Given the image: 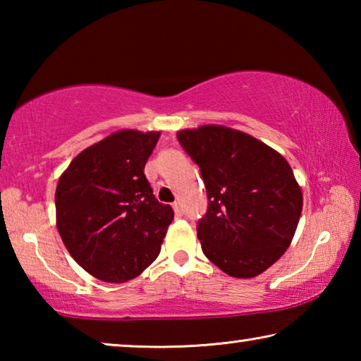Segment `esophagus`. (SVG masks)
<instances>
[{
    "label": "esophagus",
    "instance_id": "esophagus-1",
    "mask_svg": "<svg viewBox=\"0 0 361 361\" xmlns=\"http://www.w3.org/2000/svg\"><path fill=\"white\" fill-rule=\"evenodd\" d=\"M173 212H175L176 216H181L183 215V207H181L180 202H175L173 204Z\"/></svg>",
    "mask_w": 361,
    "mask_h": 361
}]
</instances>
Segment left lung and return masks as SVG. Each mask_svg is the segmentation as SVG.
<instances>
[{
	"instance_id": "1",
	"label": "left lung",
	"mask_w": 361,
	"mask_h": 361,
	"mask_svg": "<svg viewBox=\"0 0 361 361\" xmlns=\"http://www.w3.org/2000/svg\"><path fill=\"white\" fill-rule=\"evenodd\" d=\"M176 137L200 167L209 197L197 226L204 255L231 277L259 276L290 247L302 212L288 161L226 126L205 124Z\"/></svg>"
}]
</instances>
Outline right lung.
<instances>
[{"label":"right lung","instance_id":"1","mask_svg":"<svg viewBox=\"0 0 361 361\" xmlns=\"http://www.w3.org/2000/svg\"><path fill=\"white\" fill-rule=\"evenodd\" d=\"M161 132L122 129L79 152L56 189L57 229L68 253L108 283L138 277L173 219L145 176Z\"/></svg>","mask_w":361,"mask_h":361}]
</instances>
